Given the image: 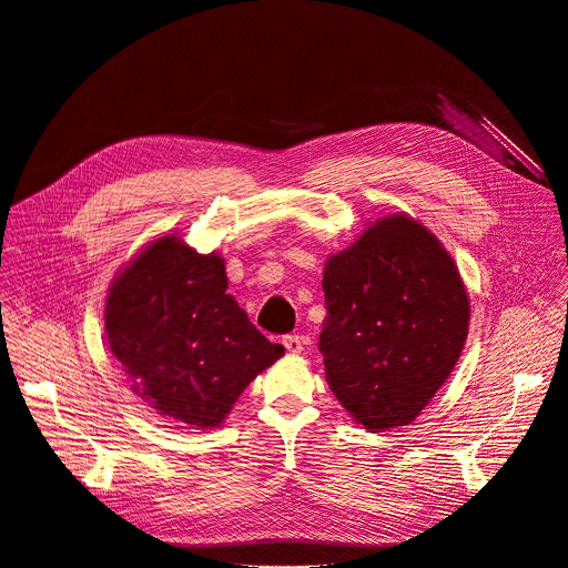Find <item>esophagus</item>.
Instances as JSON below:
<instances>
[{"mask_svg":"<svg viewBox=\"0 0 568 568\" xmlns=\"http://www.w3.org/2000/svg\"><path fill=\"white\" fill-rule=\"evenodd\" d=\"M283 346H285L290 353H301V351H303V337H298V335H285V337H283Z\"/></svg>","mask_w":568,"mask_h":568,"instance_id":"1","label":"esophagus"}]
</instances>
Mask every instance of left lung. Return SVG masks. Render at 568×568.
Masks as SVG:
<instances>
[{
	"mask_svg": "<svg viewBox=\"0 0 568 568\" xmlns=\"http://www.w3.org/2000/svg\"><path fill=\"white\" fill-rule=\"evenodd\" d=\"M318 351L326 382L371 432L409 425L454 371L469 301L440 242L407 215L384 217L323 272Z\"/></svg>",
	"mask_w": 568,
	"mask_h": 568,
	"instance_id": "1",
	"label": "left lung"
}]
</instances>
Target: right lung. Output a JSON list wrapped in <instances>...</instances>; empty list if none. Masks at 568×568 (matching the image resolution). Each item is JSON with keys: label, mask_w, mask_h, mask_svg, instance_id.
I'll list each match as a JSON object with an SVG mask.
<instances>
[{"label": "right lung", "mask_w": 568, "mask_h": 568, "mask_svg": "<svg viewBox=\"0 0 568 568\" xmlns=\"http://www.w3.org/2000/svg\"><path fill=\"white\" fill-rule=\"evenodd\" d=\"M105 328L134 390L178 423L217 427L237 395L285 348L226 294L220 256L159 237L114 281Z\"/></svg>", "instance_id": "right-lung-1"}]
</instances>
